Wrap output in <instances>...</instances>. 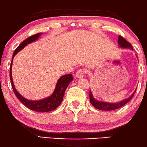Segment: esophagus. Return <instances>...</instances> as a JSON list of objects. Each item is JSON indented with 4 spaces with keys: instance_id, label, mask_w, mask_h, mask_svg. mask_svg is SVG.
I'll use <instances>...</instances> for the list:
<instances>
[{
    "instance_id": "34e87169",
    "label": "esophagus",
    "mask_w": 147,
    "mask_h": 147,
    "mask_svg": "<svg viewBox=\"0 0 147 147\" xmlns=\"http://www.w3.org/2000/svg\"><path fill=\"white\" fill-rule=\"evenodd\" d=\"M84 74H85V69H79V70L76 72V78H81L84 76Z\"/></svg>"
}]
</instances>
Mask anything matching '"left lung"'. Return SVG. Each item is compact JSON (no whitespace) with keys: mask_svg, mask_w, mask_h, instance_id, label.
Masks as SVG:
<instances>
[{"mask_svg":"<svg viewBox=\"0 0 147 147\" xmlns=\"http://www.w3.org/2000/svg\"><path fill=\"white\" fill-rule=\"evenodd\" d=\"M118 43H119V46L123 48H130L133 50V47L130 43L128 42V41L124 39L122 36H119V39H118ZM136 90L134 91V92L132 94L130 97H129L127 99H125L124 100H122L121 102H118L116 103H107V102H100V101L96 100L93 97L92 94V92L90 90L89 92V98H90V102L94 107L96 109H100V110H103V111H111L117 109L119 108H121V107L124 105L126 103H128L129 100H130L133 96H134V93L136 92Z\"/></svg>","mask_w":147,"mask_h":147,"instance_id":"obj_1","label":"left lung"}]
</instances>
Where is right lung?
<instances>
[{
	"label": "right lung",
	"mask_w": 147,
	"mask_h": 147,
	"mask_svg": "<svg viewBox=\"0 0 147 147\" xmlns=\"http://www.w3.org/2000/svg\"><path fill=\"white\" fill-rule=\"evenodd\" d=\"M42 33H37L36 34H34L31 36L28 37L21 44L19 45V46L16 48V49L14 51L12 57V60H11V62L10 64V68H9V78H10L11 86H12L13 92L16 96V97L18 98L19 101L25 105L26 107L28 109L37 112H49L53 111L55 109L59 106L61 102L63 100L64 94L66 90L67 86H68L69 83L73 80L74 78L72 77L71 74H68V75H65L60 78V79L58 80V82L57 83L56 88L54 91L53 94L49 97L45 99L41 100L39 101H31L25 99L23 98L20 94L18 92L14 86L12 77H11V64H12L13 59L15 55L21 51L24 47H25L26 45L30 44L31 42H34L36 40L40 34Z\"/></svg>",
	"instance_id": "add662e5"
}]
</instances>
